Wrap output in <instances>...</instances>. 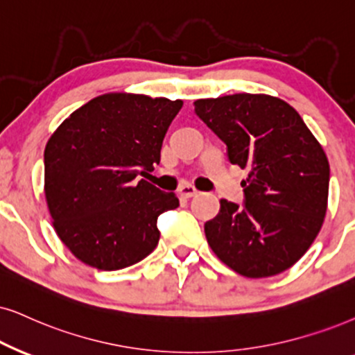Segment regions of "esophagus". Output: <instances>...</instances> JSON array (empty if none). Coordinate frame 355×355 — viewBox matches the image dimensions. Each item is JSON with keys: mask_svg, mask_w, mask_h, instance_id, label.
Listing matches in <instances>:
<instances>
[{"mask_svg": "<svg viewBox=\"0 0 355 355\" xmlns=\"http://www.w3.org/2000/svg\"><path fill=\"white\" fill-rule=\"evenodd\" d=\"M178 193H180V196H183V198H193V196L198 195V190H196L195 187L188 185V183H183V185L178 188Z\"/></svg>", "mask_w": 355, "mask_h": 355, "instance_id": "esophagus-1", "label": "esophagus"}]
</instances>
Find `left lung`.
<instances>
[{
    "label": "left lung",
    "mask_w": 355,
    "mask_h": 355,
    "mask_svg": "<svg viewBox=\"0 0 355 355\" xmlns=\"http://www.w3.org/2000/svg\"><path fill=\"white\" fill-rule=\"evenodd\" d=\"M195 113L227 146L242 180L244 206L221 200L205 224L221 262L249 278L272 277L298 262L327 209L329 162L295 107L270 95L237 93L196 100Z\"/></svg>",
    "instance_id": "8db88e82"
}]
</instances>
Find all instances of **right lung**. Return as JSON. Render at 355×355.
Returning <instances> with one entry per match:
<instances>
[{
  "instance_id": "1",
  "label": "right lung",
  "mask_w": 355,
  "mask_h": 355,
  "mask_svg": "<svg viewBox=\"0 0 355 355\" xmlns=\"http://www.w3.org/2000/svg\"><path fill=\"white\" fill-rule=\"evenodd\" d=\"M182 100L106 93L73 111L47 141L44 191L53 230L70 252L100 270H119L159 244L157 218L178 206L139 175L160 149Z\"/></svg>"
}]
</instances>
